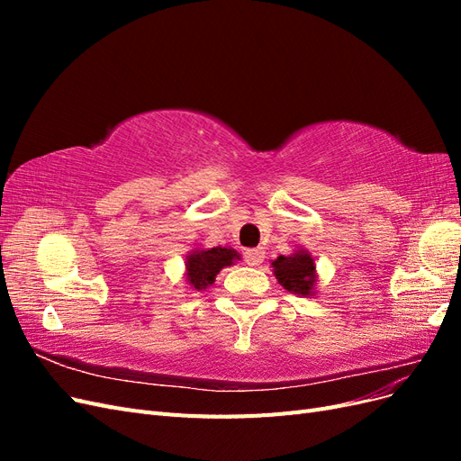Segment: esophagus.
I'll return each mask as SVG.
<instances>
[{"label":"esophagus","instance_id":"1","mask_svg":"<svg viewBox=\"0 0 461 461\" xmlns=\"http://www.w3.org/2000/svg\"><path fill=\"white\" fill-rule=\"evenodd\" d=\"M263 258H265V252L261 248L248 249V252L244 254V261L249 265V267H258V265L263 263Z\"/></svg>","mask_w":461,"mask_h":461}]
</instances>
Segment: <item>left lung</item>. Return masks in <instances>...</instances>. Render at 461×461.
Returning <instances> with one entry per match:
<instances>
[{
    "instance_id": "8db88e82",
    "label": "left lung",
    "mask_w": 461,
    "mask_h": 461,
    "mask_svg": "<svg viewBox=\"0 0 461 461\" xmlns=\"http://www.w3.org/2000/svg\"><path fill=\"white\" fill-rule=\"evenodd\" d=\"M273 275L285 290L290 294H296L300 298L315 296L317 286V269H315V258L308 249L298 248L290 256H278L271 261Z\"/></svg>"
}]
</instances>
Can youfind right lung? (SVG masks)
I'll list each match as a JSON object with an SVG mask.
<instances>
[{
    "mask_svg": "<svg viewBox=\"0 0 461 461\" xmlns=\"http://www.w3.org/2000/svg\"><path fill=\"white\" fill-rule=\"evenodd\" d=\"M240 261V254L234 248H194L186 256V283L192 290H205L215 283L221 269L230 267Z\"/></svg>",
    "mask_w": 461,
    "mask_h": 461,
    "instance_id": "right-lung-1",
    "label": "right lung"
}]
</instances>
